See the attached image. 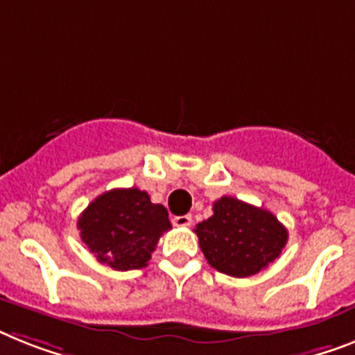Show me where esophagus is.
<instances>
[{
  "label": "esophagus",
  "instance_id": "obj_1",
  "mask_svg": "<svg viewBox=\"0 0 355 355\" xmlns=\"http://www.w3.org/2000/svg\"><path fill=\"white\" fill-rule=\"evenodd\" d=\"M172 223L175 227H190L192 225V216H174L172 218Z\"/></svg>",
  "mask_w": 355,
  "mask_h": 355
}]
</instances>
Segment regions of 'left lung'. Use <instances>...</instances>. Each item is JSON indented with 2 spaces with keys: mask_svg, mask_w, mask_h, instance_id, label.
<instances>
[{
  "mask_svg": "<svg viewBox=\"0 0 355 355\" xmlns=\"http://www.w3.org/2000/svg\"><path fill=\"white\" fill-rule=\"evenodd\" d=\"M214 216L196 225L199 247L218 272L248 277L270 265L285 248L288 232L272 212L223 196Z\"/></svg>",
  "mask_w": 355,
  "mask_h": 355,
  "instance_id": "8db88e82",
  "label": "left lung"
}]
</instances>
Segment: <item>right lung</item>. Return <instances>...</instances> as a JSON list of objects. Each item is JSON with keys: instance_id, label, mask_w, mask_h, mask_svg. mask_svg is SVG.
I'll return each mask as SVG.
<instances>
[{"instance_id": "add662e5", "label": "right lung", "mask_w": 355, "mask_h": 355, "mask_svg": "<svg viewBox=\"0 0 355 355\" xmlns=\"http://www.w3.org/2000/svg\"><path fill=\"white\" fill-rule=\"evenodd\" d=\"M78 228L99 263L123 272L148 265L159 237L172 225L163 205L132 187L98 196L79 216Z\"/></svg>"}]
</instances>
